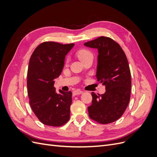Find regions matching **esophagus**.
Instances as JSON below:
<instances>
[{
	"instance_id": "obj_1",
	"label": "esophagus",
	"mask_w": 157,
	"mask_h": 157,
	"mask_svg": "<svg viewBox=\"0 0 157 157\" xmlns=\"http://www.w3.org/2000/svg\"><path fill=\"white\" fill-rule=\"evenodd\" d=\"M82 93H83V92L81 91L80 90H76L73 92V94L74 95V96H76V95H79V94H81Z\"/></svg>"
}]
</instances>
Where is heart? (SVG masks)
<instances>
[{"mask_svg":"<svg viewBox=\"0 0 157 157\" xmlns=\"http://www.w3.org/2000/svg\"><path fill=\"white\" fill-rule=\"evenodd\" d=\"M77 57L79 58V59L80 61H84L86 59H87L88 58H89L90 56H92V54H91V52H89L88 50H86V49H80L79 50L77 53ZM66 63H67V61H66Z\"/></svg>","mask_w":157,"mask_h":157,"instance_id":"b5f03b06","label":"heart"}]
</instances>
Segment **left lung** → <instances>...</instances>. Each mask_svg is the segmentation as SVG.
Returning a JSON list of instances; mask_svg holds the SVG:
<instances>
[{"label": "left lung", "mask_w": 157, "mask_h": 157, "mask_svg": "<svg viewBox=\"0 0 157 157\" xmlns=\"http://www.w3.org/2000/svg\"><path fill=\"white\" fill-rule=\"evenodd\" d=\"M84 44L98 50L96 77L106 90L101 95L92 92L88 115L99 124H109L124 114L130 101L132 80L128 59L121 46L109 37L99 36Z\"/></svg>", "instance_id": "1"}]
</instances>
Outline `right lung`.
Instances as JSON below:
<instances>
[{"label": "right lung", "mask_w": 157, "mask_h": 157, "mask_svg": "<svg viewBox=\"0 0 157 157\" xmlns=\"http://www.w3.org/2000/svg\"><path fill=\"white\" fill-rule=\"evenodd\" d=\"M75 44L44 42L31 56L27 71V93L33 113L42 124L61 126L70 118L72 92H56L54 80L61 75L65 56Z\"/></svg>", "instance_id": "obj_1"}]
</instances>
